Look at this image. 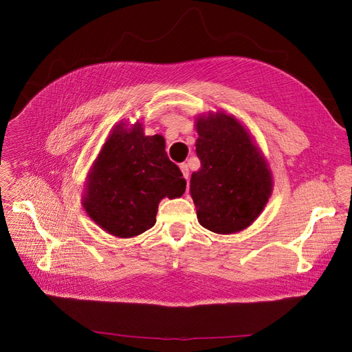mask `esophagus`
<instances>
[{
  "label": "esophagus",
  "instance_id": "34e87169",
  "mask_svg": "<svg viewBox=\"0 0 352 352\" xmlns=\"http://www.w3.org/2000/svg\"><path fill=\"white\" fill-rule=\"evenodd\" d=\"M180 170H182L184 177H185L186 180H189V167H188V164H186V163H182V164H180Z\"/></svg>",
  "mask_w": 352,
  "mask_h": 352
}]
</instances>
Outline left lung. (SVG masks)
Listing matches in <instances>:
<instances>
[{
	"instance_id": "obj_1",
	"label": "left lung",
	"mask_w": 352,
	"mask_h": 352,
	"mask_svg": "<svg viewBox=\"0 0 352 352\" xmlns=\"http://www.w3.org/2000/svg\"><path fill=\"white\" fill-rule=\"evenodd\" d=\"M201 168L190 176V195L201 226L235 233L258 217L272 194V175L245 127L217 113L197 122Z\"/></svg>"
}]
</instances>
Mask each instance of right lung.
<instances>
[{
    "instance_id": "obj_1",
    "label": "right lung",
    "mask_w": 352,
    "mask_h": 352,
    "mask_svg": "<svg viewBox=\"0 0 352 352\" xmlns=\"http://www.w3.org/2000/svg\"><path fill=\"white\" fill-rule=\"evenodd\" d=\"M185 189L162 135L145 136L140 123L132 129L119 124L95 160L83 206L104 230L132 238L154 226L160 201L180 197Z\"/></svg>"
}]
</instances>
